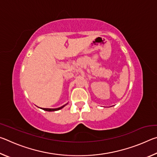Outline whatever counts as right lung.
Listing matches in <instances>:
<instances>
[{"mask_svg": "<svg viewBox=\"0 0 157 157\" xmlns=\"http://www.w3.org/2000/svg\"><path fill=\"white\" fill-rule=\"evenodd\" d=\"M68 104V103H67ZM67 104H66V105H63V106H62V107H59V108H55V109H49V108H41V109H42L43 110H44V111H58V110H59V109H62L63 108V107H64L65 106L67 105Z\"/></svg>", "mask_w": 157, "mask_h": 157, "instance_id": "1", "label": "right lung"}]
</instances>
